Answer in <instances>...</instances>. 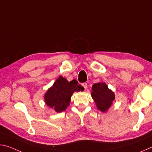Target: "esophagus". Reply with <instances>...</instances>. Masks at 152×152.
Returning a JSON list of instances; mask_svg holds the SVG:
<instances>
[{
	"mask_svg": "<svg viewBox=\"0 0 152 152\" xmlns=\"http://www.w3.org/2000/svg\"><path fill=\"white\" fill-rule=\"evenodd\" d=\"M82 86H83V87L85 89L87 88V84L86 83H83V84H82Z\"/></svg>",
	"mask_w": 152,
	"mask_h": 152,
	"instance_id": "1",
	"label": "esophagus"
}]
</instances>
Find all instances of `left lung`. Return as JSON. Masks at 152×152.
Returning a JSON list of instances; mask_svg holds the SVG:
<instances>
[{"label":"left lung","instance_id":"1","mask_svg":"<svg viewBox=\"0 0 152 152\" xmlns=\"http://www.w3.org/2000/svg\"><path fill=\"white\" fill-rule=\"evenodd\" d=\"M91 96L96 104L97 109L102 113L107 112L115 99V94L108 88L104 82L95 83L92 86Z\"/></svg>","mask_w":152,"mask_h":152}]
</instances>
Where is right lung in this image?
Here are the masks:
<instances>
[{"label": "right lung", "mask_w": 152, "mask_h": 152, "mask_svg": "<svg viewBox=\"0 0 152 152\" xmlns=\"http://www.w3.org/2000/svg\"><path fill=\"white\" fill-rule=\"evenodd\" d=\"M84 91V87L78 84L76 80L68 82L60 76L44 94V101L48 107L54 111H64L70 105L71 97L74 92Z\"/></svg>", "instance_id": "add662e5"}]
</instances>
